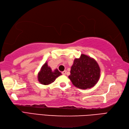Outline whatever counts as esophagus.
I'll use <instances>...</instances> for the list:
<instances>
[{
    "instance_id": "obj_1",
    "label": "esophagus",
    "mask_w": 129,
    "mask_h": 129,
    "mask_svg": "<svg viewBox=\"0 0 129 129\" xmlns=\"http://www.w3.org/2000/svg\"><path fill=\"white\" fill-rule=\"evenodd\" d=\"M66 72H67L66 71H64L63 72H62V74H63V75H66Z\"/></svg>"
}]
</instances>
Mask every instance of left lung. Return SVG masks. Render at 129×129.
Returning a JSON list of instances; mask_svg holds the SVG:
<instances>
[{
    "label": "left lung",
    "mask_w": 129,
    "mask_h": 129,
    "mask_svg": "<svg viewBox=\"0 0 129 129\" xmlns=\"http://www.w3.org/2000/svg\"><path fill=\"white\" fill-rule=\"evenodd\" d=\"M68 78L72 84L82 89L93 87L98 82L101 69L95 59L82 54L79 58L74 60Z\"/></svg>",
    "instance_id": "obj_1"
}]
</instances>
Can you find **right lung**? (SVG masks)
<instances>
[{
  "instance_id": "add662e5",
  "label": "right lung",
  "mask_w": 129,
  "mask_h": 129,
  "mask_svg": "<svg viewBox=\"0 0 129 129\" xmlns=\"http://www.w3.org/2000/svg\"><path fill=\"white\" fill-rule=\"evenodd\" d=\"M61 75L62 74L58 70L52 71L48 66L47 62H46L38 73V81L42 84L48 85L53 83L57 77Z\"/></svg>"
}]
</instances>
